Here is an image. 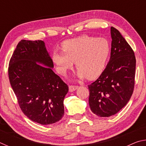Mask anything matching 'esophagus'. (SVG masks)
Listing matches in <instances>:
<instances>
[{"label":"esophagus","mask_w":146,"mask_h":146,"mask_svg":"<svg viewBox=\"0 0 146 146\" xmlns=\"http://www.w3.org/2000/svg\"><path fill=\"white\" fill-rule=\"evenodd\" d=\"M77 88L78 86H69V91H70V92H73V91H75Z\"/></svg>","instance_id":"1"}]
</instances>
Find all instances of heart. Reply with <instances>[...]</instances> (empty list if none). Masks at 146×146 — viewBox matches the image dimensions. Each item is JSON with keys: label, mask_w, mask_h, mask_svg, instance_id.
I'll list each match as a JSON object with an SVG mask.
<instances>
[{"label": "heart", "mask_w": 146, "mask_h": 146, "mask_svg": "<svg viewBox=\"0 0 146 146\" xmlns=\"http://www.w3.org/2000/svg\"><path fill=\"white\" fill-rule=\"evenodd\" d=\"M62 49V51H55L52 55L53 62L59 73L66 75L75 62L79 78L86 76L88 79H94L104 70L110 55L111 45L106 38L84 35L64 41Z\"/></svg>", "instance_id": "heart-1"}]
</instances>
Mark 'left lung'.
<instances>
[{"mask_svg": "<svg viewBox=\"0 0 146 146\" xmlns=\"http://www.w3.org/2000/svg\"><path fill=\"white\" fill-rule=\"evenodd\" d=\"M111 36L110 61L97 80L88 86L90 109L100 117H109L122 110L130 100L135 86L134 51L113 27Z\"/></svg>", "mask_w": 146, "mask_h": 146, "instance_id": "1", "label": "left lung"}]
</instances>
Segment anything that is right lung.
<instances>
[{"label": "right lung", "mask_w": 146, "mask_h": 146, "mask_svg": "<svg viewBox=\"0 0 146 146\" xmlns=\"http://www.w3.org/2000/svg\"><path fill=\"white\" fill-rule=\"evenodd\" d=\"M52 68V59L42 40L20 41L9 63V82L22 111L42 125L63 117L64 99L69 90Z\"/></svg>", "instance_id": "add662e5"}]
</instances>
